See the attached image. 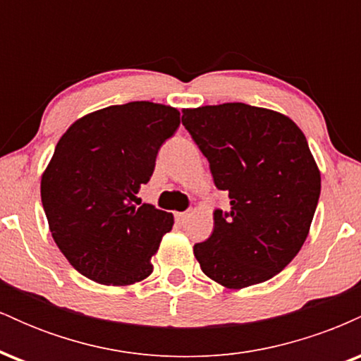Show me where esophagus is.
<instances>
[{"label":"esophagus","instance_id":"34e87169","mask_svg":"<svg viewBox=\"0 0 361 361\" xmlns=\"http://www.w3.org/2000/svg\"><path fill=\"white\" fill-rule=\"evenodd\" d=\"M188 212H178L176 214V222L178 224H183L185 221H186V219H188Z\"/></svg>","mask_w":361,"mask_h":361}]
</instances>
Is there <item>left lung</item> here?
Returning a JSON list of instances; mask_svg holds the SVG:
<instances>
[{
  "label": "left lung",
  "mask_w": 361,
  "mask_h": 361,
  "mask_svg": "<svg viewBox=\"0 0 361 361\" xmlns=\"http://www.w3.org/2000/svg\"><path fill=\"white\" fill-rule=\"evenodd\" d=\"M181 122L209 159L231 210L214 212V233L193 246L202 271L239 290L273 279L307 239L321 171L299 126L246 103L183 109Z\"/></svg>",
  "instance_id": "8db88e82"
}]
</instances>
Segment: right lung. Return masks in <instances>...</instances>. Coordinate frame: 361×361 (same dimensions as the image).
Here are the masks:
<instances>
[{
	"mask_svg": "<svg viewBox=\"0 0 361 361\" xmlns=\"http://www.w3.org/2000/svg\"><path fill=\"white\" fill-rule=\"evenodd\" d=\"M178 126L175 106L130 102L86 114L62 134L40 197L57 247L86 279L126 287L152 273L175 219L134 202Z\"/></svg>",
	"mask_w": 361,
	"mask_h": 361,
	"instance_id": "obj_1",
	"label": "right lung"
}]
</instances>
